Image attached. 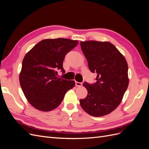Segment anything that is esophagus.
Segmentation results:
<instances>
[{
    "label": "esophagus",
    "instance_id": "obj_1",
    "mask_svg": "<svg viewBox=\"0 0 149 149\" xmlns=\"http://www.w3.org/2000/svg\"><path fill=\"white\" fill-rule=\"evenodd\" d=\"M75 84H76V86L80 87V86H81L83 84H82V83H79V82L76 81V82H75Z\"/></svg>",
    "mask_w": 149,
    "mask_h": 149
}]
</instances>
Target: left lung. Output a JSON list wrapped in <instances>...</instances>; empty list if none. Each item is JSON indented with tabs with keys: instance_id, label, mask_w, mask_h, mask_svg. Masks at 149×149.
I'll return each instance as SVG.
<instances>
[{
	"instance_id": "1",
	"label": "left lung",
	"mask_w": 149,
	"mask_h": 149,
	"mask_svg": "<svg viewBox=\"0 0 149 149\" xmlns=\"http://www.w3.org/2000/svg\"><path fill=\"white\" fill-rule=\"evenodd\" d=\"M81 48L89 68L96 73V83L84 82L88 95L79 102L89 115L101 117L115 110L123 100L129 85L128 65L125 58L109 42H81Z\"/></svg>"
}]
</instances>
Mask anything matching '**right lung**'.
<instances>
[{
    "label": "right lung",
    "mask_w": 149,
    "mask_h": 149,
    "mask_svg": "<svg viewBox=\"0 0 149 149\" xmlns=\"http://www.w3.org/2000/svg\"><path fill=\"white\" fill-rule=\"evenodd\" d=\"M78 41L68 38L45 39L26 54L19 75L25 97L35 109L43 112L55 109L61 103L66 93L75 86L73 80L56 77L65 71L63 62L67 53L77 46Z\"/></svg>",
    "instance_id": "1"
}]
</instances>
